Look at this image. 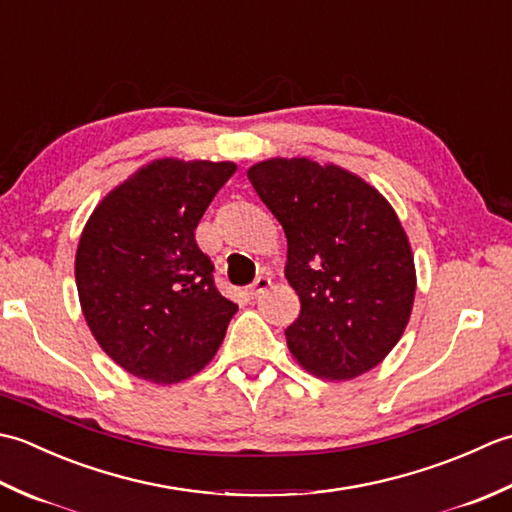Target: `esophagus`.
<instances>
[{"label":"esophagus","mask_w":512,"mask_h":512,"mask_svg":"<svg viewBox=\"0 0 512 512\" xmlns=\"http://www.w3.org/2000/svg\"><path fill=\"white\" fill-rule=\"evenodd\" d=\"M270 288V279L268 277H257L255 281H253V286H250V295L253 297H257V295H262L264 290H268Z\"/></svg>","instance_id":"1"}]
</instances>
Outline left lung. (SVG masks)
Wrapping results in <instances>:
<instances>
[{"mask_svg":"<svg viewBox=\"0 0 512 512\" xmlns=\"http://www.w3.org/2000/svg\"><path fill=\"white\" fill-rule=\"evenodd\" d=\"M248 180L288 239L286 279L301 301L288 350L328 380L369 372L405 332L416 295L398 215L354 173L308 158L264 160Z\"/></svg>","mask_w":512,"mask_h":512,"instance_id":"8db88e82","label":"left lung"}]
</instances>
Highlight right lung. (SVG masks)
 Instances as JSON below:
<instances>
[{
  "label": "right lung",
  "mask_w": 512,
  "mask_h": 512,
  "mask_svg": "<svg viewBox=\"0 0 512 512\" xmlns=\"http://www.w3.org/2000/svg\"><path fill=\"white\" fill-rule=\"evenodd\" d=\"M233 162L156 160L105 195L76 250V288L94 339L158 385L198 374L237 306L220 295L195 228Z\"/></svg>",
  "instance_id": "right-lung-1"
}]
</instances>
